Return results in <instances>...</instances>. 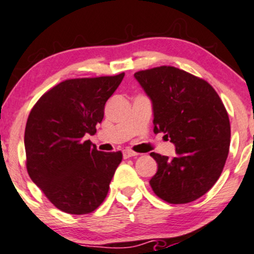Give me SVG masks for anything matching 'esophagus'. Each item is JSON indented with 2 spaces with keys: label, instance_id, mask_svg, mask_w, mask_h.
<instances>
[{
  "label": "esophagus",
  "instance_id": "esophagus-1",
  "mask_svg": "<svg viewBox=\"0 0 254 254\" xmlns=\"http://www.w3.org/2000/svg\"><path fill=\"white\" fill-rule=\"evenodd\" d=\"M137 155H138V154L135 153V151L130 150V149H125V150L123 151V156H124V159H129V157L137 156Z\"/></svg>",
  "mask_w": 254,
  "mask_h": 254
}]
</instances>
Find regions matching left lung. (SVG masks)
Instances as JSON below:
<instances>
[{
	"mask_svg": "<svg viewBox=\"0 0 254 254\" xmlns=\"http://www.w3.org/2000/svg\"><path fill=\"white\" fill-rule=\"evenodd\" d=\"M150 98L154 132H164L177 155L150 153L157 164L150 179L154 193L171 204H185L205 194L220 178L229 153L228 113L203 78L170 65L135 72Z\"/></svg>",
	"mask_w": 254,
	"mask_h": 254,
	"instance_id": "8db88e82",
	"label": "left lung"
}]
</instances>
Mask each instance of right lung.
I'll return each instance as SVG.
<instances>
[{"instance_id": "1", "label": "right lung", "mask_w": 254, "mask_h": 254, "mask_svg": "<svg viewBox=\"0 0 254 254\" xmlns=\"http://www.w3.org/2000/svg\"><path fill=\"white\" fill-rule=\"evenodd\" d=\"M123 77L124 72L63 81L42 95L28 116L25 129L28 176L60 210L89 214L107 196L123 154L98 150L83 137L97 132L105 104Z\"/></svg>"}]
</instances>
